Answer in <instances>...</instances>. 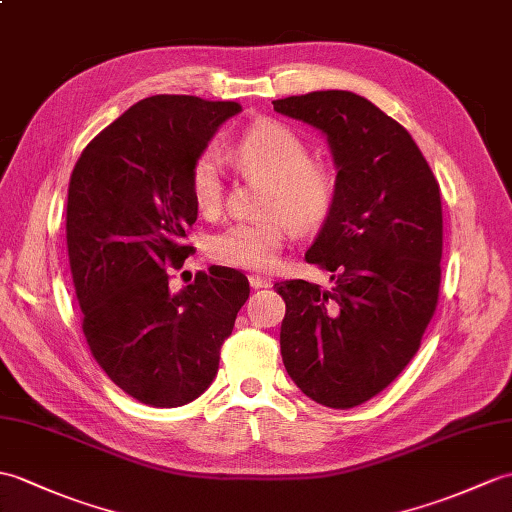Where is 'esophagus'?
<instances>
[{"label":"esophagus","mask_w":512,"mask_h":512,"mask_svg":"<svg viewBox=\"0 0 512 512\" xmlns=\"http://www.w3.org/2000/svg\"><path fill=\"white\" fill-rule=\"evenodd\" d=\"M248 283H251V288L259 290V288H270L272 281L268 277H259V275H251L248 277Z\"/></svg>","instance_id":"obj_1"}]
</instances>
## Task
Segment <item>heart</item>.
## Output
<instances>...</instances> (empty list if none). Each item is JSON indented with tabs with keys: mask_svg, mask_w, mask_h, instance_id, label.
<instances>
[{
	"mask_svg": "<svg viewBox=\"0 0 512 512\" xmlns=\"http://www.w3.org/2000/svg\"><path fill=\"white\" fill-rule=\"evenodd\" d=\"M233 157L246 176L264 181L257 211L266 213L218 231L209 240V255L229 266L268 270L275 266L290 227L314 231L327 218L336 178L323 163L310 161L305 141L277 120H261L248 128L235 144ZM192 194L200 213L213 216L220 211L224 185L211 150L194 163Z\"/></svg>",
	"mask_w": 512,
	"mask_h": 512,
	"instance_id": "heart-1",
	"label": "heart"
}]
</instances>
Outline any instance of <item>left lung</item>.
Instances as JSON below:
<instances>
[{
    "instance_id": "8db88e82",
    "label": "left lung",
    "mask_w": 512,
    "mask_h": 512,
    "mask_svg": "<svg viewBox=\"0 0 512 512\" xmlns=\"http://www.w3.org/2000/svg\"><path fill=\"white\" fill-rule=\"evenodd\" d=\"M275 111L320 130L336 165V196L305 259L334 288L275 283L285 301V371L320 406L375 397L419 351L441 285V187L399 122L351 91L275 100Z\"/></svg>"
}]
</instances>
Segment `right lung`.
I'll list each match as a JSON object with an SVG mask.
<instances>
[{
  "label": "right lung",
  "mask_w": 512,
  "mask_h": 512,
  "mask_svg": "<svg viewBox=\"0 0 512 512\" xmlns=\"http://www.w3.org/2000/svg\"><path fill=\"white\" fill-rule=\"evenodd\" d=\"M237 102L152 95L82 150L67 189V251L93 358L126 395L152 408L198 399L218 373L251 288L240 270L211 266L178 292L198 218L194 163Z\"/></svg>",
  "instance_id": "add662e5"
}]
</instances>
